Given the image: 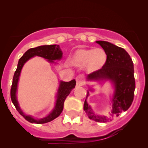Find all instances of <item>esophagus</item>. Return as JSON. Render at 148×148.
<instances>
[{"instance_id": "obj_1", "label": "esophagus", "mask_w": 148, "mask_h": 148, "mask_svg": "<svg viewBox=\"0 0 148 148\" xmlns=\"http://www.w3.org/2000/svg\"><path fill=\"white\" fill-rule=\"evenodd\" d=\"M76 83L79 85H83L84 83V76L83 74H79L76 78Z\"/></svg>"}]
</instances>
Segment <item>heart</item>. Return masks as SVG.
Instances as JSON below:
<instances>
[{
	"label": "heart",
	"mask_w": 148,
	"mask_h": 148,
	"mask_svg": "<svg viewBox=\"0 0 148 148\" xmlns=\"http://www.w3.org/2000/svg\"><path fill=\"white\" fill-rule=\"evenodd\" d=\"M106 53L102 49H80L73 55L72 61L74 65L85 67L88 72L99 70L106 62Z\"/></svg>",
	"instance_id": "heart-1"
}]
</instances>
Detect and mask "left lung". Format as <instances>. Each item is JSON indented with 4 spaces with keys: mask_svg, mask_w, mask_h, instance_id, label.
Wrapping results in <instances>:
<instances>
[{
    "mask_svg": "<svg viewBox=\"0 0 148 148\" xmlns=\"http://www.w3.org/2000/svg\"><path fill=\"white\" fill-rule=\"evenodd\" d=\"M106 53V62L103 67L97 72L88 74L87 79H109L114 84L115 95L112 100L111 117L119 116L126 111L134 100L135 90L134 64L130 56L125 49L106 41H97ZM88 92L86 98L88 97ZM84 109L90 120L99 123H106L111 118L97 115L88 106L86 99Z\"/></svg>",
    "mask_w": 148,
    "mask_h": 148,
    "instance_id": "8db88e82",
    "label": "left lung"
}]
</instances>
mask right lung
<instances>
[{"mask_svg": "<svg viewBox=\"0 0 148 148\" xmlns=\"http://www.w3.org/2000/svg\"><path fill=\"white\" fill-rule=\"evenodd\" d=\"M62 52L60 50L59 45H44L40 46V47H35V48H32L28 49L26 52L23 54V56L18 60L17 68L15 71L14 76H13L12 85L11 87V90H10V97H11L12 101L13 104L14 105L15 108L17 110L18 113L21 114L22 116L27 121L31 123L36 124H43L47 123L51 121L58 117L62 113L63 110L64 102L67 97L69 95L72 89L75 87L76 81L74 79L69 82H63L60 81V87H59L58 91V99L56 103V106L54 109L53 110L51 113L49 114L48 116L40 120H35L29 115H25L20 109L18 106L17 100L16 97V88H17V84L19 78L21 70L23 67V64L27 60H29L30 58L35 56H38L42 57L44 58L47 59L50 61V62H53V60H60L62 58Z\"/></svg>", "mask_w": 148, "mask_h": 148, "instance_id": "1", "label": "right lung"}]
</instances>
